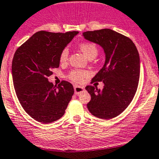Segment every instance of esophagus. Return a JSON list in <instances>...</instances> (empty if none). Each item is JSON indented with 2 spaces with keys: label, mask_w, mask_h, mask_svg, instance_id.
Instances as JSON below:
<instances>
[{
  "label": "esophagus",
  "mask_w": 159,
  "mask_h": 159,
  "mask_svg": "<svg viewBox=\"0 0 159 159\" xmlns=\"http://www.w3.org/2000/svg\"><path fill=\"white\" fill-rule=\"evenodd\" d=\"M84 87L79 86V85H74V93L75 94H79L84 91Z\"/></svg>",
  "instance_id": "obj_1"
}]
</instances>
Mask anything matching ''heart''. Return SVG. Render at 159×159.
Masks as SVG:
<instances>
[{"label": "heart", "instance_id": "1", "mask_svg": "<svg viewBox=\"0 0 159 159\" xmlns=\"http://www.w3.org/2000/svg\"><path fill=\"white\" fill-rule=\"evenodd\" d=\"M79 48L81 51L84 53V55L88 58H95L98 53V48L95 43L91 42H85L81 43L79 45ZM68 56H69V51L67 48H64L59 55V61L61 63H66L68 60ZM88 76V73L85 70H73L68 74L67 77L71 81L74 82H81L83 79L85 77Z\"/></svg>", "mask_w": 159, "mask_h": 159}]
</instances>
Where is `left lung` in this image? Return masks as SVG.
<instances>
[{"mask_svg": "<svg viewBox=\"0 0 159 159\" xmlns=\"http://www.w3.org/2000/svg\"><path fill=\"white\" fill-rule=\"evenodd\" d=\"M83 35L101 45L106 57L102 69L92 79V82L103 81V89L85 87L91 95L87 108L94 116L112 119L128 108L136 93L140 74L139 52L131 39L108 28L85 31Z\"/></svg>", "mask_w": 159, "mask_h": 159, "instance_id": "1", "label": "left lung"}]
</instances>
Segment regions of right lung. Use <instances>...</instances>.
Segmentation results:
<instances>
[{
	"label": "right lung",
	"instance_id": "right-lung-1",
	"mask_svg": "<svg viewBox=\"0 0 159 159\" xmlns=\"http://www.w3.org/2000/svg\"><path fill=\"white\" fill-rule=\"evenodd\" d=\"M78 33L39 31L14 54L12 74L16 94L24 111L39 122L59 120L72 98V84L62 81L56 86L48 78L51 70L59 66L61 51Z\"/></svg>",
	"mask_w": 159,
	"mask_h": 159
}]
</instances>
